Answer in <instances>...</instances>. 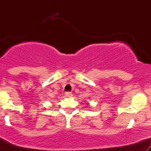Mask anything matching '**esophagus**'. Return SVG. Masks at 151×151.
Returning <instances> with one entry per match:
<instances>
[{"label": "esophagus", "mask_w": 151, "mask_h": 151, "mask_svg": "<svg viewBox=\"0 0 151 151\" xmlns=\"http://www.w3.org/2000/svg\"><path fill=\"white\" fill-rule=\"evenodd\" d=\"M65 96H67V97H71V96H72V93L70 92V91H67V92H65Z\"/></svg>", "instance_id": "1"}]
</instances>
